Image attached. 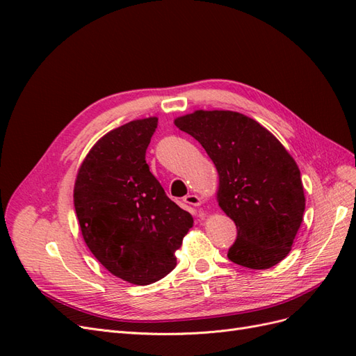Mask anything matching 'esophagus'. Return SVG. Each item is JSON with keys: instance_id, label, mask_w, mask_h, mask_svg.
I'll return each instance as SVG.
<instances>
[{"instance_id": "34e87169", "label": "esophagus", "mask_w": 356, "mask_h": 356, "mask_svg": "<svg viewBox=\"0 0 356 356\" xmlns=\"http://www.w3.org/2000/svg\"><path fill=\"white\" fill-rule=\"evenodd\" d=\"M184 202L191 204V207H200V204H202V199L197 195H188V196H186Z\"/></svg>"}]
</instances>
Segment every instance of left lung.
<instances>
[{
  "label": "left lung",
  "instance_id": "left-lung-1",
  "mask_svg": "<svg viewBox=\"0 0 356 356\" xmlns=\"http://www.w3.org/2000/svg\"><path fill=\"white\" fill-rule=\"evenodd\" d=\"M217 168V200L238 229L227 257L248 268H270L289 254L303 221V182L296 160L254 118L203 111L175 118Z\"/></svg>",
  "mask_w": 356,
  "mask_h": 356
}]
</instances>
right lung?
I'll return each instance as SVG.
<instances>
[{"label": "right lung", "mask_w": 356, "mask_h": 356, "mask_svg": "<svg viewBox=\"0 0 356 356\" xmlns=\"http://www.w3.org/2000/svg\"><path fill=\"white\" fill-rule=\"evenodd\" d=\"M156 127L157 117H148L104 135L74 186L86 245L106 270L135 285L174 270L175 251L193 227L191 215L166 196L145 161Z\"/></svg>", "instance_id": "right-lung-1"}]
</instances>
